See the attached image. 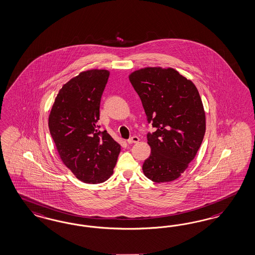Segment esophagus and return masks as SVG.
<instances>
[{"label": "esophagus", "mask_w": 255, "mask_h": 255, "mask_svg": "<svg viewBox=\"0 0 255 255\" xmlns=\"http://www.w3.org/2000/svg\"><path fill=\"white\" fill-rule=\"evenodd\" d=\"M138 141H139V137L136 136V135H133L131 138H129V139L127 140V142H128L129 144H132V143H137Z\"/></svg>", "instance_id": "34e87169"}]
</instances>
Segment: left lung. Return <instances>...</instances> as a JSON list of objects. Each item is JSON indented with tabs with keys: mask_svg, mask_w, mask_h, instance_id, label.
Wrapping results in <instances>:
<instances>
[{
	"mask_svg": "<svg viewBox=\"0 0 255 255\" xmlns=\"http://www.w3.org/2000/svg\"><path fill=\"white\" fill-rule=\"evenodd\" d=\"M129 80L155 132L143 172L155 183L178 179L195 158L205 133V112L196 86L172 68L134 70Z\"/></svg>",
	"mask_w": 255,
	"mask_h": 255,
	"instance_id": "left-lung-1",
	"label": "left lung"
}]
</instances>
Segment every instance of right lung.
<instances>
[{
  "mask_svg": "<svg viewBox=\"0 0 255 255\" xmlns=\"http://www.w3.org/2000/svg\"><path fill=\"white\" fill-rule=\"evenodd\" d=\"M109 71L89 70L66 83L55 97L49 129L64 165L87 184L104 183L113 174L121 145L100 132V104Z\"/></svg>",
  "mask_w": 255,
  "mask_h": 255,
  "instance_id": "add662e5",
  "label": "right lung"
}]
</instances>
